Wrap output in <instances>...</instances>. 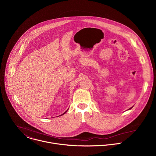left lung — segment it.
<instances>
[{"mask_svg": "<svg viewBox=\"0 0 156 156\" xmlns=\"http://www.w3.org/2000/svg\"><path fill=\"white\" fill-rule=\"evenodd\" d=\"M133 108V107H131V108H129V109H131V108Z\"/></svg>", "mask_w": 156, "mask_h": 156, "instance_id": "1", "label": "left lung"}]
</instances>
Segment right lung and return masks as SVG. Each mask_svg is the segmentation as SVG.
I'll use <instances>...</instances> for the list:
<instances>
[{"mask_svg": "<svg viewBox=\"0 0 156 156\" xmlns=\"http://www.w3.org/2000/svg\"><path fill=\"white\" fill-rule=\"evenodd\" d=\"M67 110H66V111H67ZM65 113H64V114H62V115H63V114H65Z\"/></svg>", "mask_w": 156, "mask_h": 156, "instance_id": "right-lung-1", "label": "right lung"}]
</instances>
